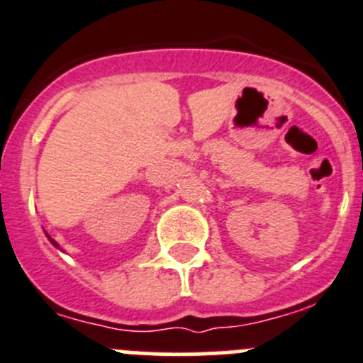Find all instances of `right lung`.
<instances>
[{
    "label": "right lung",
    "mask_w": 363,
    "mask_h": 363,
    "mask_svg": "<svg viewBox=\"0 0 363 363\" xmlns=\"http://www.w3.org/2000/svg\"><path fill=\"white\" fill-rule=\"evenodd\" d=\"M46 236H48V240H50V242H52V245H53V247H57V249H60V245H59V243H57V242H55V240H53V238H52V236H50V235H48V233H46ZM60 250H62V249H60Z\"/></svg>",
    "instance_id": "1"
}]
</instances>
